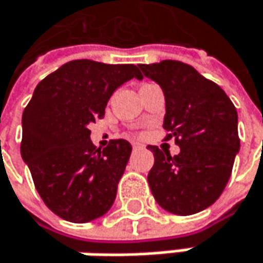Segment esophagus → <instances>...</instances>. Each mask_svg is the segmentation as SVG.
Returning a JSON list of instances; mask_svg holds the SVG:
<instances>
[{"mask_svg":"<svg viewBox=\"0 0 263 263\" xmlns=\"http://www.w3.org/2000/svg\"><path fill=\"white\" fill-rule=\"evenodd\" d=\"M144 145H142V144H133V149H135V151H139V149H144Z\"/></svg>","mask_w":263,"mask_h":263,"instance_id":"1","label":"esophagus"}]
</instances>
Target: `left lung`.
<instances>
[{
  "mask_svg": "<svg viewBox=\"0 0 263 263\" xmlns=\"http://www.w3.org/2000/svg\"><path fill=\"white\" fill-rule=\"evenodd\" d=\"M142 77L163 90V128L176 138L177 156L149 145V189L160 208L192 215L212 206L230 179L239 153L238 112L226 92L191 65L177 60L139 65Z\"/></svg>",
  "mask_w": 263,
  "mask_h": 263,
  "instance_id": "left-lung-1",
  "label": "left lung"
}]
</instances>
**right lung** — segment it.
I'll list each match as a JSON object with an SVG mask.
<instances>
[{
  "label": "right lung",
  "instance_id": "add662e5",
  "mask_svg": "<svg viewBox=\"0 0 263 263\" xmlns=\"http://www.w3.org/2000/svg\"><path fill=\"white\" fill-rule=\"evenodd\" d=\"M135 77L142 79L135 65L82 59L36 86L22 114L21 156L41 198L60 218L89 222L112 208L132 145L118 139L97 149L89 124L104 116L112 93Z\"/></svg>",
  "mask_w": 263,
  "mask_h": 263
}]
</instances>
